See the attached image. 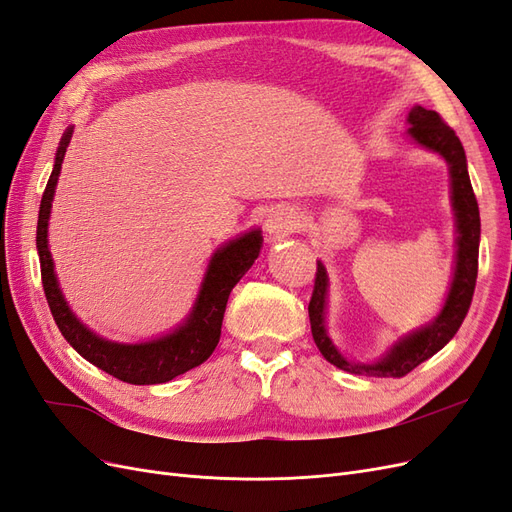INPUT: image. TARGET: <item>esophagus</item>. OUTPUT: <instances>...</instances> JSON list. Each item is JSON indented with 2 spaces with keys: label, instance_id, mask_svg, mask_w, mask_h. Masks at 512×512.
<instances>
[{
  "label": "esophagus",
  "instance_id": "obj_1",
  "mask_svg": "<svg viewBox=\"0 0 512 512\" xmlns=\"http://www.w3.org/2000/svg\"><path fill=\"white\" fill-rule=\"evenodd\" d=\"M299 226L297 215H294L288 207H275L269 211L265 220V230L273 239H282Z\"/></svg>",
  "mask_w": 512,
  "mask_h": 512
}]
</instances>
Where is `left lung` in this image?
<instances>
[{
	"label": "left lung",
	"mask_w": 512,
	"mask_h": 512,
	"mask_svg": "<svg viewBox=\"0 0 512 512\" xmlns=\"http://www.w3.org/2000/svg\"><path fill=\"white\" fill-rule=\"evenodd\" d=\"M410 134L416 143H421L427 149L438 151L440 156L451 166V181H453V207L457 218V267L451 292L444 303L442 314L427 324L425 329L401 339L399 344L391 348V352L380 359L378 363H352L346 361L342 354L335 350L331 339L324 329V301H327V286L329 277L322 262H316V280L314 292L309 299V324H312V335L318 350L324 359L335 367L350 371L359 376H374V378H404L406 374L427 361L429 356L442 350L455 333L459 331L463 318H466L478 275V241H480V215L478 203L470 183L466 151L457 138L455 130L436 113L427 111L423 106H414L410 115Z\"/></svg>",
	"instance_id": "8db88e82"
}]
</instances>
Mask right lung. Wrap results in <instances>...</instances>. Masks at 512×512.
<instances>
[{
    "mask_svg": "<svg viewBox=\"0 0 512 512\" xmlns=\"http://www.w3.org/2000/svg\"><path fill=\"white\" fill-rule=\"evenodd\" d=\"M70 136L72 128H68V132L61 136L53 173L44 188L38 213L36 247L40 256V273L46 303H49L57 327L61 335L68 339V344L79 352L83 359L94 363L96 367L106 371V374H111L113 378L128 384H160L173 380L185 374V371L198 367L200 363H205L215 350V346H218L230 290L235 288V284L258 258L262 245L260 230H252L247 232V235L230 241L211 258L207 277L203 282V288H200L192 314L175 333L149 344L106 342V339L85 329L83 324L72 316L64 297H61L59 292L49 243H46L51 200L55 194L57 177L61 170V162H64L66 156Z\"/></svg>",
    "mask_w": 512,
    "mask_h": 512,
    "instance_id": "1",
    "label": "right lung"
}]
</instances>
